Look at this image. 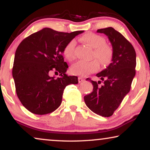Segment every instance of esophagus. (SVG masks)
Segmentation results:
<instances>
[{"mask_svg":"<svg viewBox=\"0 0 150 150\" xmlns=\"http://www.w3.org/2000/svg\"><path fill=\"white\" fill-rule=\"evenodd\" d=\"M78 80H79V83H82V82H83L84 81H85V79H84L83 77L82 76H79V78H78Z\"/></svg>","mask_w":150,"mask_h":150,"instance_id":"esophagus-1","label":"esophagus"}]
</instances>
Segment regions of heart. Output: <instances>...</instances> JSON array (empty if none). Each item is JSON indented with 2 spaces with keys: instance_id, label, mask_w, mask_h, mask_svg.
I'll use <instances>...</instances> for the list:
<instances>
[{
  "instance_id": "1",
  "label": "heart",
  "mask_w": 150,
  "mask_h": 150,
  "mask_svg": "<svg viewBox=\"0 0 150 150\" xmlns=\"http://www.w3.org/2000/svg\"><path fill=\"white\" fill-rule=\"evenodd\" d=\"M81 40L88 46L93 48L91 58L95 59L89 62L78 61L70 67L72 74L86 76L96 72L99 69V62L103 67L108 66L112 62L114 56V50L110 45L106 44V40L100 35L88 33L81 38ZM75 40H71L65 45L63 50V56L69 61L75 58Z\"/></svg>"
}]
</instances>
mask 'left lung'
Segmentation results:
<instances>
[{"label": "left lung", "mask_w": 150, "mask_h": 150, "mask_svg": "<svg viewBox=\"0 0 150 150\" xmlns=\"http://www.w3.org/2000/svg\"><path fill=\"white\" fill-rule=\"evenodd\" d=\"M98 33L108 36L114 50L112 63L96 74L101 81H91L93 91L84 97L86 105L102 117L112 115L125 96L130 91L136 74V52L134 47L120 32L112 27L101 28Z\"/></svg>", "instance_id": "obj_1"}]
</instances>
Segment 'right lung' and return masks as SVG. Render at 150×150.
<instances>
[{"label":"right lung","instance_id":"add662e5","mask_svg":"<svg viewBox=\"0 0 150 150\" xmlns=\"http://www.w3.org/2000/svg\"><path fill=\"white\" fill-rule=\"evenodd\" d=\"M83 33H70L44 28L22 41L16 49L12 75L16 93L24 107L32 113L46 115L61 105L66 86L77 84L78 77L68 76L63 50L67 43ZM55 71L60 77H50Z\"/></svg>","mask_w":150,"mask_h":150}]
</instances>
